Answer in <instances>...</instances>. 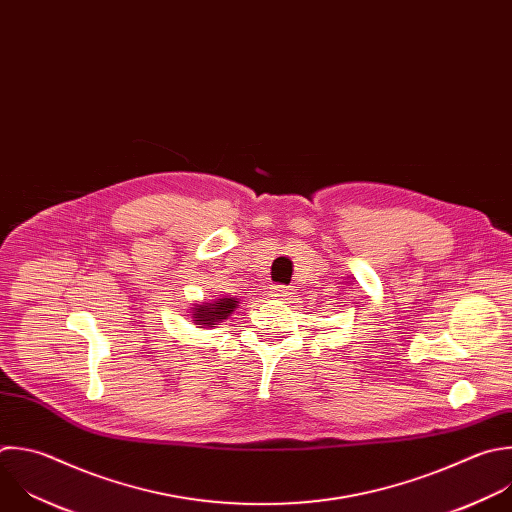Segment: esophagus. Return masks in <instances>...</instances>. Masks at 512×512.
<instances>
[{"label": "esophagus", "mask_w": 512, "mask_h": 512, "mask_svg": "<svg viewBox=\"0 0 512 512\" xmlns=\"http://www.w3.org/2000/svg\"><path fill=\"white\" fill-rule=\"evenodd\" d=\"M269 293H271V297L289 299V297H291V293H293V289H291V287H287V285H273Z\"/></svg>", "instance_id": "1"}]
</instances>
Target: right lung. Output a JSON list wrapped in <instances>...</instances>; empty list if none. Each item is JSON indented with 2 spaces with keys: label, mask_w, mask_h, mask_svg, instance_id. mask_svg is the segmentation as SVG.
<instances>
[{
  "label": "right lung",
  "mask_w": 512,
  "mask_h": 512,
  "mask_svg": "<svg viewBox=\"0 0 512 512\" xmlns=\"http://www.w3.org/2000/svg\"><path fill=\"white\" fill-rule=\"evenodd\" d=\"M237 299L235 297H221L213 303H203V305H195L193 307V321L197 325H209L215 327L217 323H221L223 319H227L235 307H237Z\"/></svg>",
  "instance_id": "right-lung-1"
}]
</instances>
